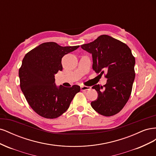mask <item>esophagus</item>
I'll return each mask as SVG.
<instances>
[{"mask_svg": "<svg viewBox=\"0 0 156 156\" xmlns=\"http://www.w3.org/2000/svg\"><path fill=\"white\" fill-rule=\"evenodd\" d=\"M91 87H87V86H81V91H85V90H90Z\"/></svg>", "mask_w": 156, "mask_h": 156, "instance_id": "34e87169", "label": "esophagus"}]
</instances>
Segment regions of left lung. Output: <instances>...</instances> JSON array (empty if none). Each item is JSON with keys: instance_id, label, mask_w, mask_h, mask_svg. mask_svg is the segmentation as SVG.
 Masks as SVG:
<instances>
[{"instance_id": "obj_1", "label": "left lung", "mask_w": 156, "mask_h": 156, "mask_svg": "<svg viewBox=\"0 0 156 156\" xmlns=\"http://www.w3.org/2000/svg\"><path fill=\"white\" fill-rule=\"evenodd\" d=\"M81 48L92 55V68L105 77L103 87L96 84L92 88L98 94L97 100L91 102L92 107L105 116L119 113L130 97L135 77V57L126 44L108 35H101Z\"/></svg>"}]
</instances>
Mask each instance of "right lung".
Returning a JSON list of instances; mask_svg holds the SVG:
<instances>
[{
	"instance_id": "1",
	"label": "right lung",
	"mask_w": 156,
	"mask_h": 156,
	"mask_svg": "<svg viewBox=\"0 0 156 156\" xmlns=\"http://www.w3.org/2000/svg\"><path fill=\"white\" fill-rule=\"evenodd\" d=\"M79 45L62 47L55 42L41 44L27 53L19 70L20 87L30 107L45 119H56L68 110L80 88L57 87L55 75L62 70L63 56Z\"/></svg>"
}]
</instances>
